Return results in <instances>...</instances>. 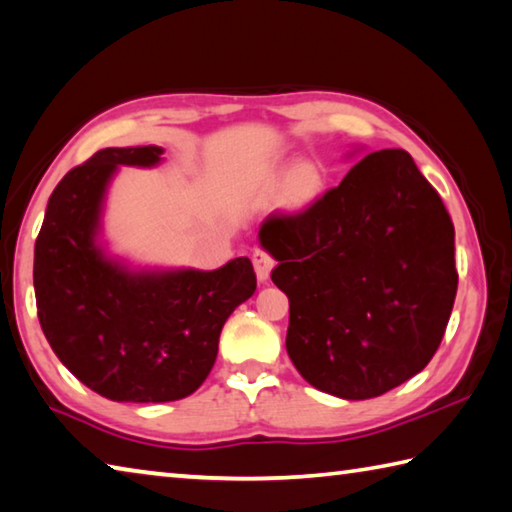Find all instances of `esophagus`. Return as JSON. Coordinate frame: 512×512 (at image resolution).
<instances>
[{
    "label": "esophagus",
    "instance_id": "34e87169",
    "mask_svg": "<svg viewBox=\"0 0 512 512\" xmlns=\"http://www.w3.org/2000/svg\"><path fill=\"white\" fill-rule=\"evenodd\" d=\"M253 264H255V273H257V280L259 282H266L268 275H271L273 266H275V259L266 253V250L257 248L253 253Z\"/></svg>",
    "mask_w": 512,
    "mask_h": 512
}]
</instances>
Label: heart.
Listing matches in <instances>:
<instances>
[{
  "label": "heart",
  "mask_w": 512,
  "mask_h": 512,
  "mask_svg": "<svg viewBox=\"0 0 512 512\" xmlns=\"http://www.w3.org/2000/svg\"><path fill=\"white\" fill-rule=\"evenodd\" d=\"M324 185L327 181L318 165L309 161L295 163L280 185V208L293 215L313 208L315 201L322 197Z\"/></svg>",
  "instance_id": "obj_1"
}]
</instances>
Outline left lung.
I'll return each mask as SVG.
<instances>
[{
    "label": "left lung",
    "instance_id": "left-lung-1",
    "mask_svg": "<svg viewBox=\"0 0 512 512\" xmlns=\"http://www.w3.org/2000/svg\"><path fill=\"white\" fill-rule=\"evenodd\" d=\"M259 241L277 259L286 351L306 383L365 401L432 360L459 284L454 226L405 150L367 154L309 210L268 215Z\"/></svg>",
    "mask_w": 512,
    "mask_h": 512
}]
</instances>
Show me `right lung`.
<instances>
[{
  "instance_id": "1",
  "label": "right lung",
  "mask_w": 512,
  "mask_h": 512,
  "mask_svg": "<svg viewBox=\"0 0 512 512\" xmlns=\"http://www.w3.org/2000/svg\"><path fill=\"white\" fill-rule=\"evenodd\" d=\"M161 147H107L73 167L35 241L37 318L80 383L118 403H167L197 392L228 315L257 288L248 257L217 271H129L98 246L102 199L118 165L150 167Z\"/></svg>"
}]
</instances>
